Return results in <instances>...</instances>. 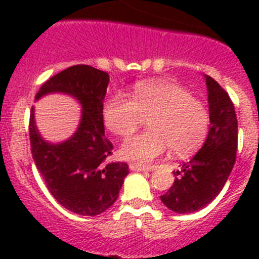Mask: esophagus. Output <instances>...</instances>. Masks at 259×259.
<instances>
[{"instance_id": "obj_1", "label": "esophagus", "mask_w": 259, "mask_h": 259, "mask_svg": "<svg viewBox=\"0 0 259 259\" xmlns=\"http://www.w3.org/2000/svg\"><path fill=\"white\" fill-rule=\"evenodd\" d=\"M130 168H131L132 171H148V168H146V167L140 166V164H135V163L130 164Z\"/></svg>"}]
</instances>
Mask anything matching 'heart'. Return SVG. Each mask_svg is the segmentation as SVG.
I'll return each mask as SVG.
<instances>
[{
    "mask_svg": "<svg viewBox=\"0 0 259 259\" xmlns=\"http://www.w3.org/2000/svg\"><path fill=\"white\" fill-rule=\"evenodd\" d=\"M105 127L124 137L149 118V130L128 137L120 146V157L149 164L170 148L175 155H188L203 144L209 132L206 106L188 89L168 80L141 83L132 97L115 95L102 109Z\"/></svg>",
    "mask_w": 259,
    "mask_h": 259,
    "instance_id": "heart-1",
    "label": "heart"
}]
</instances>
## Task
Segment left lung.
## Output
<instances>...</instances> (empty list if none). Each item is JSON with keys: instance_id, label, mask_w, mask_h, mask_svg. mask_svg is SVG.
I'll return each instance as SVG.
<instances>
[{"instance_id": "left-lung-1", "label": "left lung", "mask_w": 259, "mask_h": 259, "mask_svg": "<svg viewBox=\"0 0 259 259\" xmlns=\"http://www.w3.org/2000/svg\"><path fill=\"white\" fill-rule=\"evenodd\" d=\"M210 130L200 152L176 171L171 188L162 202L175 212H193L211 202L227 182L236 162L237 118L228 93L206 76Z\"/></svg>"}]
</instances>
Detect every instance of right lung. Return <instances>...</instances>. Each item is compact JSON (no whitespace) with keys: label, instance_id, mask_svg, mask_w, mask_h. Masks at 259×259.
<instances>
[{"label":"right lung","instance_id":"obj_1","mask_svg":"<svg viewBox=\"0 0 259 259\" xmlns=\"http://www.w3.org/2000/svg\"><path fill=\"white\" fill-rule=\"evenodd\" d=\"M109 74L88 65H75L47 80L36 98L52 92L74 96L83 107L76 134L62 144H48L29 116L31 153L47 188L62 206L79 215H98L116 201L128 164L107 163L113 144L105 137L104 100Z\"/></svg>","mask_w":259,"mask_h":259}]
</instances>
